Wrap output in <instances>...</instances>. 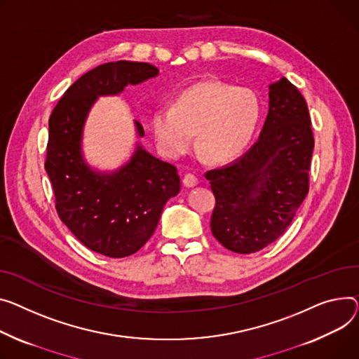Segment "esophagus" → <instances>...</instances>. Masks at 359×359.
Returning <instances> with one entry per match:
<instances>
[{"label": "esophagus", "mask_w": 359, "mask_h": 359, "mask_svg": "<svg viewBox=\"0 0 359 359\" xmlns=\"http://www.w3.org/2000/svg\"><path fill=\"white\" fill-rule=\"evenodd\" d=\"M183 183H184L186 187H194V186H196V184L199 183V179H198L195 175L189 173V175H186V176L183 177Z\"/></svg>", "instance_id": "obj_1"}]
</instances>
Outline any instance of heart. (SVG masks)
Masks as SVG:
<instances>
[{
	"instance_id": "b5f03b06",
	"label": "heart",
	"mask_w": 359,
	"mask_h": 359,
	"mask_svg": "<svg viewBox=\"0 0 359 359\" xmlns=\"http://www.w3.org/2000/svg\"><path fill=\"white\" fill-rule=\"evenodd\" d=\"M262 114L258 93L218 81H202L184 89L172 108H157L151 128L160 150L177 158L194 146L212 161L241 156L257 131Z\"/></svg>"
}]
</instances>
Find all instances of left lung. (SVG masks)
Instances as JSON below:
<instances>
[{"label":"left lung","mask_w":359,"mask_h":359,"mask_svg":"<svg viewBox=\"0 0 359 359\" xmlns=\"http://www.w3.org/2000/svg\"><path fill=\"white\" fill-rule=\"evenodd\" d=\"M269 97V115L255 144L241 158L205 173L217 202L212 233L238 254L274 243L309 192L315 138L307 104L285 78L270 85Z\"/></svg>","instance_id":"obj_1"}]
</instances>
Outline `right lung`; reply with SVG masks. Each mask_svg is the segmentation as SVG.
<instances>
[{"label":"right lung","instance_id":"obj_1","mask_svg":"<svg viewBox=\"0 0 359 359\" xmlns=\"http://www.w3.org/2000/svg\"><path fill=\"white\" fill-rule=\"evenodd\" d=\"M157 75L158 69L150 63L101 65L63 93L49 118L44 169L59 218L85 247L105 257H128L150 240L165 202L180 192V177L173 164L141 146L115 173L93 172L82 157V128L101 95H116ZM135 127L144 135L140 123Z\"/></svg>","mask_w":359,"mask_h":359}]
</instances>
